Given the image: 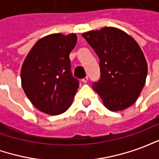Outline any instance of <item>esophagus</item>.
I'll list each match as a JSON object with an SVG mask.
<instances>
[{
	"instance_id": "esophagus-1",
	"label": "esophagus",
	"mask_w": 159,
	"mask_h": 159,
	"mask_svg": "<svg viewBox=\"0 0 159 159\" xmlns=\"http://www.w3.org/2000/svg\"><path fill=\"white\" fill-rule=\"evenodd\" d=\"M88 81H89V78H88V77H84V78H83V79H82V82H83V83H88Z\"/></svg>"
}]
</instances>
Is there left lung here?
Masks as SVG:
<instances>
[{
    "label": "left lung",
    "instance_id": "obj_1",
    "mask_svg": "<svg viewBox=\"0 0 159 159\" xmlns=\"http://www.w3.org/2000/svg\"><path fill=\"white\" fill-rule=\"evenodd\" d=\"M82 36L100 59V78L93 89L112 111L132 106L143 89L147 64L134 38L114 27L91 30Z\"/></svg>",
    "mask_w": 159,
    "mask_h": 159
}]
</instances>
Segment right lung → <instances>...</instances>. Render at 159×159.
I'll return each instance as SVG.
<instances>
[{
    "mask_svg": "<svg viewBox=\"0 0 159 159\" xmlns=\"http://www.w3.org/2000/svg\"><path fill=\"white\" fill-rule=\"evenodd\" d=\"M76 41V34H52L40 39L26 56L21 69L23 89L42 112L59 115L72 103L79 82L72 76L69 55Z\"/></svg>",
    "mask_w": 159,
    "mask_h": 159,
    "instance_id": "1",
    "label": "right lung"
}]
</instances>
